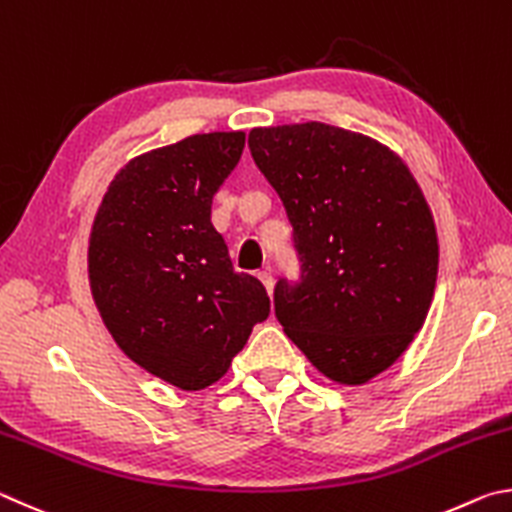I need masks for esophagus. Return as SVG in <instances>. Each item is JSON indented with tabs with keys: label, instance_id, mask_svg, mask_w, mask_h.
<instances>
[{
	"label": "esophagus",
	"instance_id": "1",
	"mask_svg": "<svg viewBox=\"0 0 512 512\" xmlns=\"http://www.w3.org/2000/svg\"><path fill=\"white\" fill-rule=\"evenodd\" d=\"M258 279L263 281V285H265V290H267V294H272L274 292V279H272V274L267 272V270H263V272H258Z\"/></svg>",
	"mask_w": 512,
	"mask_h": 512
}]
</instances>
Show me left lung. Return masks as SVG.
<instances>
[{"mask_svg":"<svg viewBox=\"0 0 512 512\" xmlns=\"http://www.w3.org/2000/svg\"><path fill=\"white\" fill-rule=\"evenodd\" d=\"M256 166L283 200L301 283H276L274 310L319 373L364 384L414 342L432 306V211L391 148L308 121L249 132Z\"/></svg>","mask_w":512,"mask_h":512,"instance_id":"obj_1","label":"left lung"}]
</instances>
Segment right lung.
<instances>
[{"instance_id": "right-lung-1", "label": "right lung", "mask_w": 512, "mask_h": 512, "mask_svg": "<svg viewBox=\"0 0 512 512\" xmlns=\"http://www.w3.org/2000/svg\"><path fill=\"white\" fill-rule=\"evenodd\" d=\"M242 148L245 132H209L130 159L89 233V288L105 328L134 364L184 391L218 382L270 315L263 283L233 272L211 224Z\"/></svg>"}]
</instances>
